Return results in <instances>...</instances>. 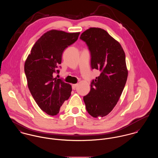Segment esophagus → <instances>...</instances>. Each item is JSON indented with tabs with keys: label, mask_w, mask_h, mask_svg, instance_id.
I'll return each mask as SVG.
<instances>
[{
	"label": "esophagus",
	"mask_w": 158,
	"mask_h": 158,
	"mask_svg": "<svg viewBox=\"0 0 158 158\" xmlns=\"http://www.w3.org/2000/svg\"><path fill=\"white\" fill-rule=\"evenodd\" d=\"M77 86H78V84H75V85H72V89H76V88L77 87Z\"/></svg>",
	"instance_id": "esophagus-1"
}]
</instances>
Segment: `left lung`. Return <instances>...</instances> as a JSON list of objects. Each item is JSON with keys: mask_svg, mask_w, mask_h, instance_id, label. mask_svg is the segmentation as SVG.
Segmentation results:
<instances>
[{"mask_svg": "<svg viewBox=\"0 0 158 158\" xmlns=\"http://www.w3.org/2000/svg\"><path fill=\"white\" fill-rule=\"evenodd\" d=\"M80 38L90 52L92 69L100 72L91 81L89 93L83 97L86 108L91 116L103 117L113 110L125 86V54L119 43L103 29L90 28Z\"/></svg>", "mask_w": 158, "mask_h": 158, "instance_id": "1", "label": "left lung"}]
</instances>
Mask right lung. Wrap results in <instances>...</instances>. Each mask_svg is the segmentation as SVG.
I'll return each mask as SVG.
<instances>
[{
    "mask_svg": "<svg viewBox=\"0 0 158 158\" xmlns=\"http://www.w3.org/2000/svg\"><path fill=\"white\" fill-rule=\"evenodd\" d=\"M78 33L52 30L44 33L35 44L24 65L28 89L38 106L50 115L58 114L63 103L71 95L72 87L59 73L62 55L68 46L78 38Z\"/></svg>",
    "mask_w": 158,
    "mask_h": 158,
    "instance_id": "add662e5",
    "label": "right lung"
}]
</instances>
